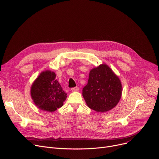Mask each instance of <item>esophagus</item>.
I'll return each mask as SVG.
<instances>
[{
  "instance_id": "1",
  "label": "esophagus",
  "mask_w": 159,
  "mask_h": 159,
  "mask_svg": "<svg viewBox=\"0 0 159 159\" xmlns=\"http://www.w3.org/2000/svg\"><path fill=\"white\" fill-rule=\"evenodd\" d=\"M79 90V87H75L71 88V91L72 92H78Z\"/></svg>"
}]
</instances>
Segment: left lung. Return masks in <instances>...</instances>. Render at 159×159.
Here are the masks:
<instances>
[{"label": "left lung", "mask_w": 159, "mask_h": 159, "mask_svg": "<svg viewBox=\"0 0 159 159\" xmlns=\"http://www.w3.org/2000/svg\"><path fill=\"white\" fill-rule=\"evenodd\" d=\"M121 94L120 79L105 64L92 69L88 84L82 89L86 105L98 112H106L114 108L119 102Z\"/></svg>", "instance_id": "obj_1"}]
</instances>
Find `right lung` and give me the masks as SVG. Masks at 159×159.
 Returning <instances> with one entry per match:
<instances>
[{
    "label": "right lung",
    "mask_w": 159,
    "mask_h": 159,
    "mask_svg": "<svg viewBox=\"0 0 159 159\" xmlns=\"http://www.w3.org/2000/svg\"><path fill=\"white\" fill-rule=\"evenodd\" d=\"M30 95L36 106L50 112L62 107L67 98V93L56 79V74L51 70L42 71L34 81Z\"/></svg>",
    "instance_id": "1"
}]
</instances>
